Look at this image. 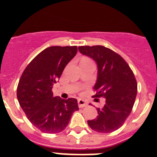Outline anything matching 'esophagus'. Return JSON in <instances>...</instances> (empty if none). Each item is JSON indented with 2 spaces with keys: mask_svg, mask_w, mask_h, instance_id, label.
<instances>
[{
  "mask_svg": "<svg viewBox=\"0 0 157 157\" xmlns=\"http://www.w3.org/2000/svg\"><path fill=\"white\" fill-rule=\"evenodd\" d=\"M78 107L79 108H83V107H86L87 105V103L86 102V101L81 99V98L78 99Z\"/></svg>",
  "mask_w": 157,
  "mask_h": 157,
  "instance_id": "esophagus-1",
  "label": "esophagus"
}]
</instances>
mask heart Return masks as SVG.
Segmentation results:
<instances>
[{
    "mask_svg": "<svg viewBox=\"0 0 157 157\" xmlns=\"http://www.w3.org/2000/svg\"><path fill=\"white\" fill-rule=\"evenodd\" d=\"M85 60H89V59H83L82 60V61H85Z\"/></svg>",
    "mask_w": 157,
    "mask_h": 157,
    "instance_id": "1",
    "label": "heart"
}]
</instances>
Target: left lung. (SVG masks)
<instances>
[{"label": "left lung", "instance_id": "left-lung-1", "mask_svg": "<svg viewBox=\"0 0 157 157\" xmlns=\"http://www.w3.org/2000/svg\"><path fill=\"white\" fill-rule=\"evenodd\" d=\"M78 51L97 63L94 97L105 99V105L98 109V117L87 123L97 132L115 131L122 127L134 106L138 90L134 73L119 54L106 47L79 46Z\"/></svg>", "mask_w": 157, "mask_h": 157}]
</instances>
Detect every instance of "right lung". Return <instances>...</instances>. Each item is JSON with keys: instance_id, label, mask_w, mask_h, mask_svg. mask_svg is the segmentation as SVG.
Here are the masks:
<instances>
[{"instance_id": "obj_1", "label": "right lung", "mask_w": 157, "mask_h": 157, "mask_svg": "<svg viewBox=\"0 0 157 157\" xmlns=\"http://www.w3.org/2000/svg\"><path fill=\"white\" fill-rule=\"evenodd\" d=\"M76 46H51L41 51L27 65L17 87L19 105L30 123L48 134L61 132L72 114L78 110L75 98L53 97L52 86L67 64L75 56Z\"/></svg>"}]
</instances>
